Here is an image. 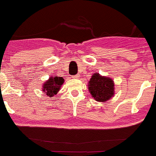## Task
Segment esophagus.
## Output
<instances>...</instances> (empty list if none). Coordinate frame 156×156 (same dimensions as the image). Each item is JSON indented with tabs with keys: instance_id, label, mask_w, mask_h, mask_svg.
Instances as JSON below:
<instances>
[{
	"instance_id": "obj_1",
	"label": "esophagus",
	"mask_w": 156,
	"mask_h": 156,
	"mask_svg": "<svg viewBox=\"0 0 156 156\" xmlns=\"http://www.w3.org/2000/svg\"><path fill=\"white\" fill-rule=\"evenodd\" d=\"M79 77H80L79 74H77V75H73V77H72V78H79Z\"/></svg>"
}]
</instances>
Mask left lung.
Masks as SVG:
<instances>
[{
    "instance_id": "left-lung-1",
    "label": "left lung",
    "mask_w": 156,
    "mask_h": 156,
    "mask_svg": "<svg viewBox=\"0 0 156 156\" xmlns=\"http://www.w3.org/2000/svg\"><path fill=\"white\" fill-rule=\"evenodd\" d=\"M88 89L92 97L98 101H106L114 94V83L112 78L95 73L89 81Z\"/></svg>"
}]
</instances>
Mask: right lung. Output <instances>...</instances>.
<instances>
[{"instance_id": "1", "label": "right lung", "mask_w": 156, "mask_h": 156, "mask_svg": "<svg viewBox=\"0 0 156 156\" xmlns=\"http://www.w3.org/2000/svg\"><path fill=\"white\" fill-rule=\"evenodd\" d=\"M64 78L62 77H51L43 85V91L48 96H53L58 93L60 88L64 83Z\"/></svg>"}]
</instances>
